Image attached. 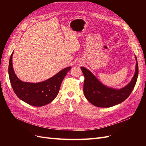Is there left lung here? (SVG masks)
<instances>
[{"instance_id": "obj_1", "label": "left lung", "mask_w": 146, "mask_h": 146, "mask_svg": "<svg viewBox=\"0 0 146 146\" xmlns=\"http://www.w3.org/2000/svg\"><path fill=\"white\" fill-rule=\"evenodd\" d=\"M136 58L134 76L129 83L121 89L108 87L100 82L94 75L84 67L81 69L85 77L83 92L86 99L98 107L108 108L122 103L130 96L136 85L138 76V65Z\"/></svg>"}]
</instances>
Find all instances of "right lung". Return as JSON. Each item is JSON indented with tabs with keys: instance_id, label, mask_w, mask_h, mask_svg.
Wrapping results in <instances>:
<instances>
[{
	"instance_id": "obj_1",
	"label": "right lung",
	"mask_w": 146,
	"mask_h": 146,
	"mask_svg": "<svg viewBox=\"0 0 146 146\" xmlns=\"http://www.w3.org/2000/svg\"><path fill=\"white\" fill-rule=\"evenodd\" d=\"M13 52L9 61L8 74L13 90L16 96L21 100L35 107H42L52 102L58 95L61 82L71 67L63 69L45 81L39 83L24 82L19 80L13 70Z\"/></svg>"
}]
</instances>
